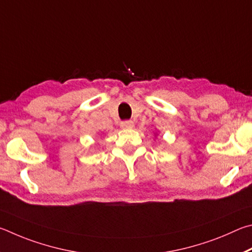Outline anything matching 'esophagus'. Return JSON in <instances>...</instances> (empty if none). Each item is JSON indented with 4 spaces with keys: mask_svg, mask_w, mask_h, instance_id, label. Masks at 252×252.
I'll use <instances>...</instances> for the list:
<instances>
[{
    "mask_svg": "<svg viewBox=\"0 0 252 252\" xmlns=\"http://www.w3.org/2000/svg\"><path fill=\"white\" fill-rule=\"evenodd\" d=\"M121 127L124 129H130L134 127V123L131 121H124L121 123Z\"/></svg>",
    "mask_w": 252,
    "mask_h": 252,
    "instance_id": "obj_1",
    "label": "esophagus"
}]
</instances>
